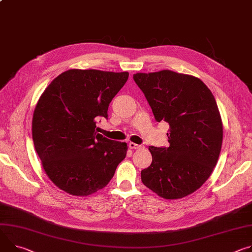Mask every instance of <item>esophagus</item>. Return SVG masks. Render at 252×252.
Instances as JSON below:
<instances>
[{
  "label": "esophagus",
  "instance_id": "34e87169",
  "mask_svg": "<svg viewBox=\"0 0 252 252\" xmlns=\"http://www.w3.org/2000/svg\"><path fill=\"white\" fill-rule=\"evenodd\" d=\"M128 148H129L130 150H134V149H142V148H144V146H143V145L134 144V143H129V144H128Z\"/></svg>",
  "mask_w": 252,
  "mask_h": 252
}]
</instances>
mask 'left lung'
I'll return each mask as SVG.
<instances>
[{
  "label": "left lung",
  "instance_id": "1",
  "mask_svg": "<svg viewBox=\"0 0 252 252\" xmlns=\"http://www.w3.org/2000/svg\"><path fill=\"white\" fill-rule=\"evenodd\" d=\"M155 120L170 125V147H150L153 161L142 171L143 184L165 199L199 189L217 164L223 126L210 89L197 77L162 70L135 73Z\"/></svg>",
  "mask_w": 252,
  "mask_h": 252
}]
</instances>
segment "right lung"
<instances>
[{"instance_id":"obj_1","label":"right lung","mask_w":252,"mask_h":252,"mask_svg":"<svg viewBox=\"0 0 252 252\" xmlns=\"http://www.w3.org/2000/svg\"><path fill=\"white\" fill-rule=\"evenodd\" d=\"M127 72L70 69L58 75L35 107L32 136L49 179L74 196L104 188L126 156V143L96 131V121L107 120L112 98Z\"/></svg>"}]
</instances>
